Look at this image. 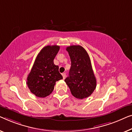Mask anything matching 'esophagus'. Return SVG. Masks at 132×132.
Segmentation results:
<instances>
[{
    "label": "esophagus",
    "instance_id": "obj_1",
    "mask_svg": "<svg viewBox=\"0 0 132 132\" xmlns=\"http://www.w3.org/2000/svg\"><path fill=\"white\" fill-rule=\"evenodd\" d=\"M62 76H63V79H64L66 78V75L65 73H62Z\"/></svg>",
    "mask_w": 132,
    "mask_h": 132
}]
</instances>
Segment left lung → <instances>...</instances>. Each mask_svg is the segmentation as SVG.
Returning <instances> with one entry per match:
<instances>
[{
	"instance_id": "left-lung-1",
	"label": "left lung",
	"mask_w": 132,
	"mask_h": 132,
	"mask_svg": "<svg viewBox=\"0 0 132 132\" xmlns=\"http://www.w3.org/2000/svg\"><path fill=\"white\" fill-rule=\"evenodd\" d=\"M71 61L66 84L74 97L82 99L88 97L96 87V79L93 70L90 57L80 45H71L66 48Z\"/></svg>"
}]
</instances>
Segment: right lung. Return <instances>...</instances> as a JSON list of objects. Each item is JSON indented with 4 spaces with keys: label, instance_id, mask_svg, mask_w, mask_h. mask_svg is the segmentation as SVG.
I'll return each mask as SVG.
<instances>
[{
    "label": "right lung",
    "instance_id": "right-lung-1",
    "mask_svg": "<svg viewBox=\"0 0 132 132\" xmlns=\"http://www.w3.org/2000/svg\"><path fill=\"white\" fill-rule=\"evenodd\" d=\"M60 50L58 45H47L37 55L27 78L30 92L39 97L50 95L54 88L55 82L63 79L59 66L54 64V59Z\"/></svg>",
    "mask_w": 132,
    "mask_h": 132
}]
</instances>
